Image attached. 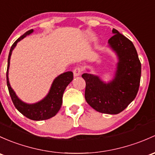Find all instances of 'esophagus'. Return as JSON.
<instances>
[{
    "instance_id": "34e87169",
    "label": "esophagus",
    "mask_w": 155,
    "mask_h": 155,
    "mask_svg": "<svg viewBox=\"0 0 155 155\" xmlns=\"http://www.w3.org/2000/svg\"><path fill=\"white\" fill-rule=\"evenodd\" d=\"M82 70L80 67H76V68H74L73 70V74H74V76H78L81 74Z\"/></svg>"
}]
</instances>
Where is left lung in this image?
Returning a JSON list of instances; mask_svg holds the SVG:
<instances>
[{
    "label": "left lung",
    "instance_id": "8db88e82",
    "mask_svg": "<svg viewBox=\"0 0 155 155\" xmlns=\"http://www.w3.org/2000/svg\"><path fill=\"white\" fill-rule=\"evenodd\" d=\"M108 43L119 57L114 79L108 84L98 76L83 73L86 83L84 97L87 103L97 111L117 114L135 99L140 87L141 63L133 43L115 29Z\"/></svg>",
    "mask_w": 155,
    "mask_h": 155
}]
</instances>
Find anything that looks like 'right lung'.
Segmentation results:
<instances>
[{"instance_id":"right-lung-1","label":"right lung","mask_w":155,"mask_h":155,"mask_svg":"<svg viewBox=\"0 0 155 155\" xmlns=\"http://www.w3.org/2000/svg\"><path fill=\"white\" fill-rule=\"evenodd\" d=\"M32 32H33V30H30L26 32L20 38H18L11 47L9 57H8L6 84H7L9 95H10L13 104H14L15 107L17 108V110L27 118L32 120L39 121V120H48V119L54 117L58 113L61 106V104H62V97L64 91L67 86L73 80V74L71 71H68V72L59 75L53 81L48 95L43 100L38 102V103L28 105V104L21 102L18 98L16 94H15L14 91L10 87L9 79H8V69H9V67L10 56L12 54V50L16 46L18 42L24 38V37L27 36V35H30Z\"/></svg>"}]
</instances>
